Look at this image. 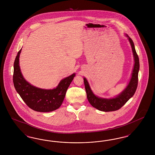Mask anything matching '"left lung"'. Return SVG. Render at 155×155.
<instances>
[{
  "mask_svg": "<svg viewBox=\"0 0 155 155\" xmlns=\"http://www.w3.org/2000/svg\"><path fill=\"white\" fill-rule=\"evenodd\" d=\"M125 35L128 38L132 48L134 58V66L131 74V78L125 89L114 98L105 99L99 97L94 95L89 87L88 82L85 78H84L85 88L89 102L94 107L99 110L112 111L120 109L131 97H133L137 88L138 72L140 70L139 58L135 51L133 40L128 35L125 34Z\"/></svg>",
  "mask_w": 155,
  "mask_h": 155,
  "instance_id": "obj_1",
  "label": "left lung"
}]
</instances>
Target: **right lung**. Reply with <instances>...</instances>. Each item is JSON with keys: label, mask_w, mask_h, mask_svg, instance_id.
Here are the masks:
<instances>
[{"label": "right lung", "mask_w": 155, "mask_h": 155, "mask_svg": "<svg viewBox=\"0 0 155 155\" xmlns=\"http://www.w3.org/2000/svg\"><path fill=\"white\" fill-rule=\"evenodd\" d=\"M21 49L18 52L14 63L13 81L15 89L26 104L34 110L49 112L60 107L63 102L67 90L75 74L70 75L59 82L56 88L44 89L35 87L26 81L19 66Z\"/></svg>", "instance_id": "1"}]
</instances>
